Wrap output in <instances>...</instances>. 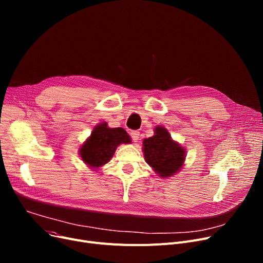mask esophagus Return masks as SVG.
<instances>
[{
    "label": "esophagus",
    "mask_w": 263,
    "mask_h": 263,
    "mask_svg": "<svg viewBox=\"0 0 263 263\" xmlns=\"http://www.w3.org/2000/svg\"><path fill=\"white\" fill-rule=\"evenodd\" d=\"M130 135L132 137L133 142H135V143L139 142V140H140V132L139 131H131Z\"/></svg>",
    "instance_id": "1"
}]
</instances>
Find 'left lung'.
<instances>
[{"label": "left lung", "instance_id": "1", "mask_svg": "<svg viewBox=\"0 0 263 263\" xmlns=\"http://www.w3.org/2000/svg\"><path fill=\"white\" fill-rule=\"evenodd\" d=\"M143 151L147 164L161 178L172 177L183 166L185 149L173 141L164 127H156L155 135L144 140Z\"/></svg>", "mask_w": 263, "mask_h": 263}]
</instances>
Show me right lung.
<instances>
[{
	"instance_id": "obj_1",
	"label": "right lung",
	"mask_w": 263,
	"mask_h": 263,
	"mask_svg": "<svg viewBox=\"0 0 263 263\" xmlns=\"http://www.w3.org/2000/svg\"><path fill=\"white\" fill-rule=\"evenodd\" d=\"M129 143L130 136L122 128H108L106 122H102L81 146L80 157L90 168L97 170L109 162L120 144Z\"/></svg>"
}]
</instances>
